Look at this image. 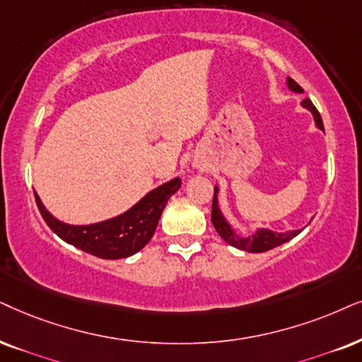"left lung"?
Masks as SVG:
<instances>
[{"label": "left lung", "mask_w": 362, "mask_h": 362, "mask_svg": "<svg viewBox=\"0 0 362 362\" xmlns=\"http://www.w3.org/2000/svg\"><path fill=\"white\" fill-rule=\"evenodd\" d=\"M287 88L294 93H303V88L296 83L294 80L287 76ZM304 108H308L310 113H313L315 127L319 130L324 132V125H322V118L319 115V112L315 110V107L310 102L309 98H305L303 103ZM212 223L215 227V230L218 232V235L222 237L227 244H230L232 247H237V249L245 250V252H265V250H271L274 247H279L286 242H289L291 239H294L296 235L300 234V230H286V232H274L271 228H257L252 235H239L234 227L228 223V221L223 217L221 207H218V185L214 187V202H212Z\"/></svg>", "instance_id": "left-lung-1"}]
</instances>
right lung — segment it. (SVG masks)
<instances>
[{
  "instance_id": "1",
  "label": "right lung",
  "mask_w": 362,
  "mask_h": 362,
  "mask_svg": "<svg viewBox=\"0 0 362 362\" xmlns=\"http://www.w3.org/2000/svg\"><path fill=\"white\" fill-rule=\"evenodd\" d=\"M180 178H172L150 190L123 214L88 226H73L58 221L45 207L38 194H35V199L41 217L59 239L95 257L115 260L130 257L148 244L168 199L180 189Z\"/></svg>"
}]
</instances>
